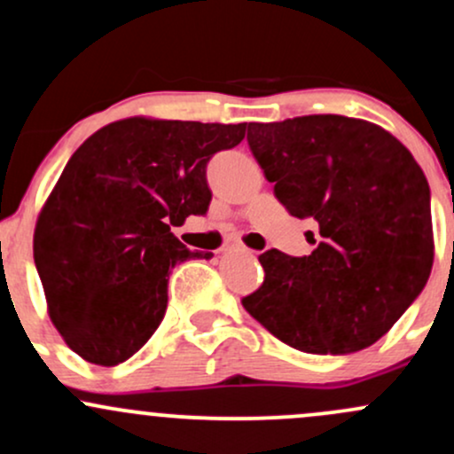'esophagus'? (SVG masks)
<instances>
[{"label": "esophagus", "instance_id": "esophagus-1", "mask_svg": "<svg viewBox=\"0 0 454 454\" xmlns=\"http://www.w3.org/2000/svg\"><path fill=\"white\" fill-rule=\"evenodd\" d=\"M231 248H236V251H245V248H242V247H240V245H233V247H231Z\"/></svg>", "mask_w": 454, "mask_h": 454}]
</instances>
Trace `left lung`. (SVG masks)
<instances>
[{"instance_id": "8db88e82", "label": "left lung", "mask_w": 454, "mask_h": 454, "mask_svg": "<svg viewBox=\"0 0 454 454\" xmlns=\"http://www.w3.org/2000/svg\"><path fill=\"white\" fill-rule=\"evenodd\" d=\"M248 147L275 197L318 223L316 248L262 253L264 281L242 305L275 338L344 355L383 338L433 268L431 190L389 131L364 119L309 114L248 123Z\"/></svg>"}]
</instances>
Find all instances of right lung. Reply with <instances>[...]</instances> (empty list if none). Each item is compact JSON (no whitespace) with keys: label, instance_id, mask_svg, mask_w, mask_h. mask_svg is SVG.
I'll return each instance as SVG.
<instances>
[{"label":"right lung","instance_id":"right-lung-1","mask_svg":"<svg viewBox=\"0 0 454 454\" xmlns=\"http://www.w3.org/2000/svg\"><path fill=\"white\" fill-rule=\"evenodd\" d=\"M221 125L129 116L84 140L34 229V264L53 326L73 353L116 365L153 335L167 311L170 268L190 251L171 225L206 214V167L245 138Z\"/></svg>","mask_w":454,"mask_h":454}]
</instances>
